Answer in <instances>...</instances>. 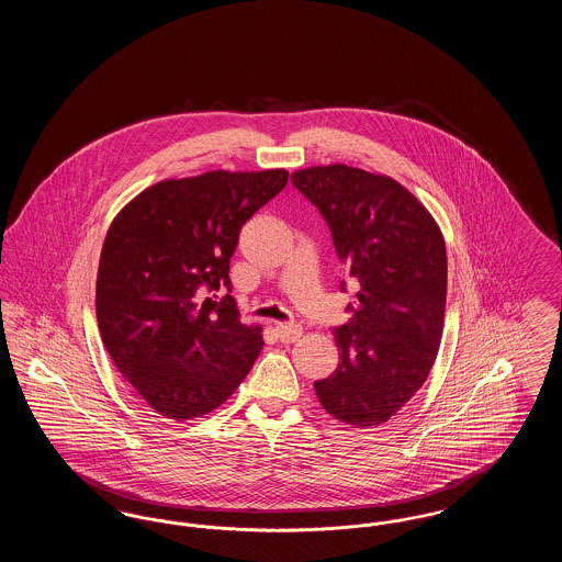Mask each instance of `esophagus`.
Returning <instances> with one entry per match:
<instances>
[{"label":"esophagus","mask_w":562,"mask_h":562,"mask_svg":"<svg viewBox=\"0 0 562 562\" xmlns=\"http://www.w3.org/2000/svg\"><path fill=\"white\" fill-rule=\"evenodd\" d=\"M276 335L282 344H293L301 337V326L299 324H276Z\"/></svg>","instance_id":"34e87169"}]
</instances>
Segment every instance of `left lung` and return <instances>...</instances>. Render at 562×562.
Segmentation results:
<instances>
[{"label": "left lung", "instance_id": "1", "mask_svg": "<svg viewBox=\"0 0 562 562\" xmlns=\"http://www.w3.org/2000/svg\"><path fill=\"white\" fill-rule=\"evenodd\" d=\"M291 181L321 211L339 261L360 284L351 318L335 328L339 367L314 383L316 396L348 426H379L424 385L440 348L445 238L390 177L330 164L296 170Z\"/></svg>", "mask_w": 562, "mask_h": 562}]
</instances>
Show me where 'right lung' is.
<instances>
[{
    "label": "right lung",
    "instance_id": "obj_1",
    "mask_svg": "<svg viewBox=\"0 0 562 562\" xmlns=\"http://www.w3.org/2000/svg\"><path fill=\"white\" fill-rule=\"evenodd\" d=\"M289 181L282 168L160 181L113 218L97 276L105 349L136 394L186 422L227 401L263 348L232 294L241 225Z\"/></svg>",
    "mask_w": 562,
    "mask_h": 562
}]
</instances>
